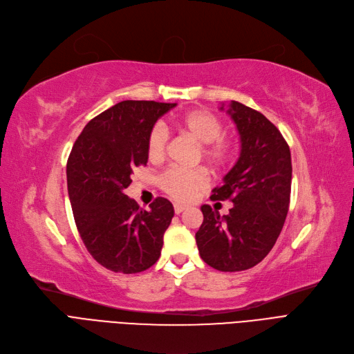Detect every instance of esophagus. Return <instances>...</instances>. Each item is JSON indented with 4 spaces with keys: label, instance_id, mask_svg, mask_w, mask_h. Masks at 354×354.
Returning <instances> with one entry per match:
<instances>
[{
    "label": "esophagus",
    "instance_id": "34e87169",
    "mask_svg": "<svg viewBox=\"0 0 354 354\" xmlns=\"http://www.w3.org/2000/svg\"><path fill=\"white\" fill-rule=\"evenodd\" d=\"M186 209H187L186 205H180V203H176V205H174V212H176V214H180L181 212H184Z\"/></svg>",
    "mask_w": 354,
    "mask_h": 354
}]
</instances>
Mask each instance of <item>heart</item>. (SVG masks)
<instances>
[{
  "mask_svg": "<svg viewBox=\"0 0 354 354\" xmlns=\"http://www.w3.org/2000/svg\"><path fill=\"white\" fill-rule=\"evenodd\" d=\"M174 128L187 133L189 137L201 144V157L214 168L226 165L236 151L233 138L223 136V122L221 118L210 111L194 109L183 113L173 121ZM168 136L167 132L154 127L147 138V157L149 161H160L164 157ZM209 183V177L203 168H168L160 177L161 189L176 200L187 201L197 196Z\"/></svg>",
  "mask_w": 354,
  "mask_h": 354,
  "instance_id": "heart-1",
  "label": "heart"
}]
</instances>
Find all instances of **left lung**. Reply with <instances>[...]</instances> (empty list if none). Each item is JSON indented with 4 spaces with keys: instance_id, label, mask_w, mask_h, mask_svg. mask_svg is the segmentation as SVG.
Segmentation results:
<instances>
[{
    "instance_id": "1",
    "label": "left lung",
    "mask_w": 354,
    "mask_h": 354,
    "mask_svg": "<svg viewBox=\"0 0 354 354\" xmlns=\"http://www.w3.org/2000/svg\"><path fill=\"white\" fill-rule=\"evenodd\" d=\"M227 113L239 131L241 154L210 198L230 200L233 207L221 216L201 206L196 242L207 265L238 272L258 265L274 248L290 207L292 165L287 141L261 112L232 100Z\"/></svg>"
}]
</instances>
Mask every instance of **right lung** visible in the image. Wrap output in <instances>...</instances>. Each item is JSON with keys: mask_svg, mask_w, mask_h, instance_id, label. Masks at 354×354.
<instances>
[{"mask_svg": "<svg viewBox=\"0 0 354 354\" xmlns=\"http://www.w3.org/2000/svg\"><path fill=\"white\" fill-rule=\"evenodd\" d=\"M174 106L122 100L88 122L67 160V190L76 227L92 258L109 271L142 272L161 255L173 205L157 197L144 210L124 192L133 168L148 161L149 131Z\"/></svg>", "mask_w": 354, "mask_h": 354, "instance_id": "add662e5", "label": "right lung"}]
</instances>
